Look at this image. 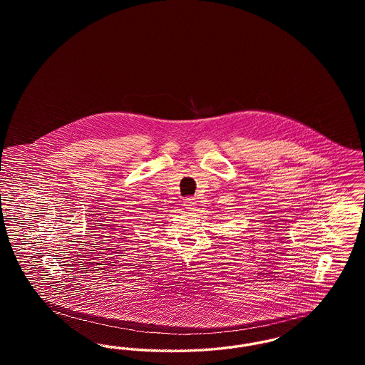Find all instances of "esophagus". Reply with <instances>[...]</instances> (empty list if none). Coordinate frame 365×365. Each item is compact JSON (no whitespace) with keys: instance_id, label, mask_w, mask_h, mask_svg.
<instances>
[{"instance_id":"esophagus-1","label":"esophagus","mask_w":365,"mask_h":365,"mask_svg":"<svg viewBox=\"0 0 365 365\" xmlns=\"http://www.w3.org/2000/svg\"><path fill=\"white\" fill-rule=\"evenodd\" d=\"M185 204V207L186 209H189V210H195L197 208V201H195V198L194 197H187V198H185V201H183Z\"/></svg>"}]
</instances>
